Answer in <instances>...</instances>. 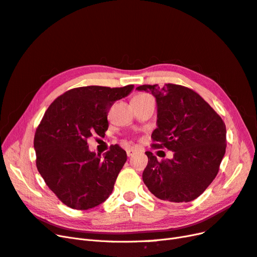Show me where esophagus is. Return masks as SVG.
I'll use <instances>...</instances> for the list:
<instances>
[{
  "instance_id": "esophagus-1",
  "label": "esophagus",
  "mask_w": 257,
  "mask_h": 257,
  "mask_svg": "<svg viewBox=\"0 0 257 257\" xmlns=\"http://www.w3.org/2000/svg\"><path fill=\"white\" fill-rule=\"evenodd\" d=\"M136 152H137V151H136V149H134V148H130V149L126 150L127 157H133V155H134Z\"/></svg>"
}]
</instances>
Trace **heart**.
I'll return each mask as SVG.
<instances>
[{
  "mask_svg": "<svg viewBox=\"0 0 257 257\" xmlns=\"http://www.w3.org/2000/svg\"><path fill=\"white\" fill-rule=\"evenodd\" d=\"M147 97H151V96L147 95V94H138V95L134 96V98H147Z\"/></svg>",
  "mask_w": 257,
  "mask_h": 257,
  "instance_id": "b5f03b06",
  "label": "heart"
}]
</instances>
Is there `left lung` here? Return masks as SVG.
Listing matches in <instances>:
<instances>
[{
	"instance_id": "8db88e82",
	"label": "left lung",
	"mask_w": 257,
	"mask_h": 257,
	"mask_svg": "<svg viewBox=\"0 0 257 257\" xmlns=\"http://www.w3.org/2000/svg\"><path fill=\"white\" fill-rule=\"evenodd\" d=\"M157 99L158 127L152 148L174 152L172 160L158 161L147 151L143 180L155 197L172 203L197 198L219 173L226 149V127L221 116L198 93L183 85L144 84Z\"/></svg>"
}]
</instances>
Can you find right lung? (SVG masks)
I'll use <instances>...</instances> for the list:
<instances>
[{"label": "right lung", "instance_id": "obj_1", "mask_svg": "<svg viewBox=\"0 0 257 257\" xmlns=\"http://www.w3.org/2000/svg\"><path fill=\"white\" fill-rule=\"evenodd\" d=\"M133 89V84L75 88L46 110L34 136L36 166L48 188L67 207L88 210L111 194L126 152L118 145L110 146L102 159L89 150L87 141L94 134L105 135L110 107Z\"/></svg>", "mask_w": 257, "mask_h": 257}]
</instances>
